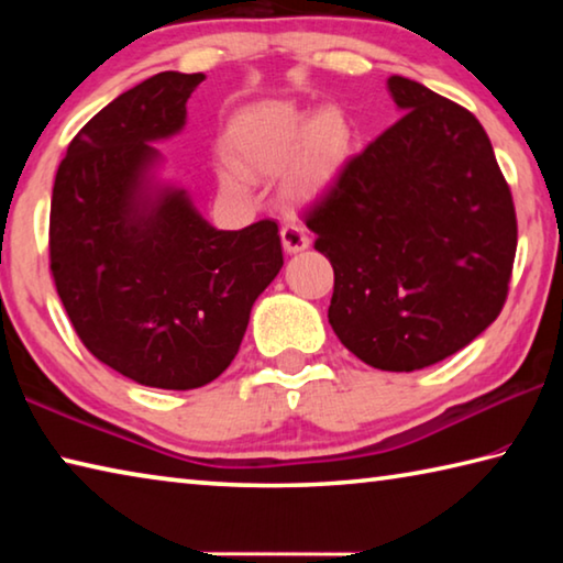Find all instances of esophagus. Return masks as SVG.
Listing matches in <instances>:
<instances>
[{"mask_svg": "<svg viewBox=\"0 0 563 563\" xmlns=\"http://www.w3.org/2000/svg\"><path fill=\"white\" fill-rule=\"evenodd\" d=\"M280 238H283V247H285V253H290V255H295V253H302L305 247L310 245V235L305 233V228L295 225V223L283 225V228H280Z\"/></svg>", "mask_w": 563, "mask_h": 563, "instance_id": "obj_1", "label": "esophagus"}]
</instances>
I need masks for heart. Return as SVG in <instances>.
<instances>
[{"instance_id":"1","label":"heart","mask_w":563,"mask_h":563,"mask_svg":"<svg viewBox=\"0 0 563 563\" xmlns=\"http://www.w3.org/2000/svg\"><path fill=\"white\" fill-rule=\"evenodd\" d=\"M232 164L216 170L225 194H241L245 174L275 176L292 168L290 186L298 196L316 198L332 186L350 151V129L335 109L308 113L280 101H265L238 113L228 129Z\"/></svg>"}]
</instances>
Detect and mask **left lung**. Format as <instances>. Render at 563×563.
Instances as JSON below:
<instances>
[{"label":"left lung","mask_w":563,"mask_h":563,"mask_svg":"<svg viewBox=\"0 0 563 563\" xmlns=\"http://www.w3.org/2000/svg\"><path fill=\"white\" fill-rule=\"evenodd\" d=\"M402 113L305 216L335 271L328 320L352 355L412 373L482 335L507 300L517 216L487 131L405 76Z\"/></svg>","instance_id":"1"}]
</instances>
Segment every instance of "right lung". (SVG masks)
I'll return each mask as SVG.
<instances>
[{
	"label": "right lung",
	"instance_id": "add662e5",
	"mask_svg": "<svg viewBox=\"0 0 563 563\" xmlns=\"http://www.w3.org/2000/svg\"><path fill=\"white\" fill-rule=\"evenodd\" d=\"M203 74L161 71L76 133L56 170V292L93 357L133 383L196 389L241 350L253 302L283 268L275 221L218 231L161 178L154 144L186 126Z\"/></svg>",
	"mask_w": 563,
	"mask_h": 563
}]
</instances>
